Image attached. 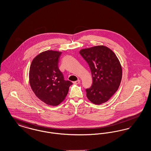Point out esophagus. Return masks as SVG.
Wrapping results in <instances>:
<instances>
[{
	"label": "esophagus",
	"instance_id": "34e87169",
	"mask_svg": "<svg viewBox=\"0 0 151 151\" xmlns=\"http://www.w3.org/2000/svg\"><path fill=\"white\" fill-rule=\"evenodd\" d=\"M80 80H77V81H74L73 82V84H80Z\"/></svg>",
	"mask_w": 151,
	"mask_h": 151
}]
</instances>
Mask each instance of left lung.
Masks as SVG:
<instances>
[{"instance_id":"obj_1","label":"left lung","mask_w":151,"mask_h":151,"mask_svg":"<svg viewBox=\"0 0 151 151\" xmlns=\"http://www.w3.org/2000/svg\"><path fill=\"white\" fill-rule=\"evenodd\" d=\"M89 65L93 79L91 87L86 89V97L91 102L100 105L107 102L120 86L122 66L115 53L104 45L80 50Z\"/></svg>"}]
</instances>
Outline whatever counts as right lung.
Listing matches in <instances>:
<instances>
[{
	"instance_id": "add662e5",
	"label": "right lung",
	"mask_w": 151,
	"mask_h": 151,
	"mask_svg": "<svg viewBox=\"0 0 151 151\" xmlns=\"http://www.w3.org/2000/svg\"><path fill=\"white\" fill-rule=\"evenodd\" d=\"M61 51L46 50L33 59L29 84L36 96L47 105L57 106L65 100L72 82L64 80L58 68Z\"/></svg>"
}]
</instances>
